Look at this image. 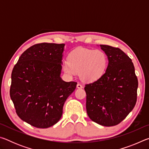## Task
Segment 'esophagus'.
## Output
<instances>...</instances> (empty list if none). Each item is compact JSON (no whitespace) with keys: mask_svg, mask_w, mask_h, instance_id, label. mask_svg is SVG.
I'll return each instance as SVG.
<instances>
[{"mask_svg":"<svg viewBox=\"0 0 149 149\" xmlns=\"http://www.w3.org/2000/svg\"><path fill=\"white\" fill-rule=\"evenodd\" d=\"M77 89H82L83 85H81L80 84H77Z\"/></svg>","mask_w":149,"mask_h":149,"instance_id":"1","label":"esophagus"}]
</instances>
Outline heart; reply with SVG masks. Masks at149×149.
Masks as SVG:
<instances>
[{
    "mask_svg": "<svg viewBox=\"0 0 149 149\" xmlns=\"http://www.w3.org/2000/svg\"><path fill=\"white\" fill-rule=\"evenodd\" d=\"M107 65V56L102 50L80 47L69 54L68 60L63 62V70L70 75L79 72L81 79L91 82L101 77Z\"/></svg>",
    "mask_w": 149,
    "mask_h": 149,
    "instance_id": "heart-1",
    "label": "heart"
}]
</instances>
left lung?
Wrapping results in <instances>:
<instances>
[{"label": "left lung", "mask_w": 149, "mask_h": 149, "mask_svg": "<svg viewBox=\"0 0 149 149\" xmlns=\"http://www.w3.org/2000/svg\"><path fill=\"white\" fill-rule=\"evenodd\" d=\"M108 56L101 77L86 84V109L90 119L104 126H114L125 119L137 102L138 80L132 59L119 48L100 45Z\"/></svg>", "instance_id": "left-lung-1"}]
</instances>
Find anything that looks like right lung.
Returning a JSON list of instances; mask_svg holds the SVG:
<instances>
[{"instance_id":"add662e5","label":"right lung","mask_w":149,"mask_h":149,"mask_svg":"<svg viewBox=\"0 0 149 149\" xmlns=\"http://www.w3.org/2000/svg\"><path fill=\"white\" fill-rule=\"evenodd\" d=\"M64 45H33L12 70L10 95L16 114L35 127L47 128L58 122L65 101L76 87V82L60 77Z\"/></svg>"}]
</instances>
